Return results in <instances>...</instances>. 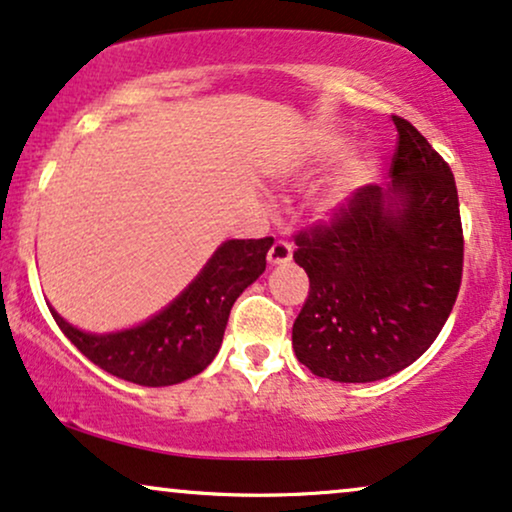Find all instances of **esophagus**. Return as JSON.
Segmentation results:
<instances>
[{
  "label": "esophagus",
  "mask_w": 512,
  "mask_h": 512,
  "mask_svg": "<svg viewBox=\"0 0 512 512\" xmlns=\"http://www.w3.org/2000/svg\"><path fill=\"white\" fill-rule=\"evenodd\" d=\"M267 260L269 264H288L293 260V245L288 241H274L267 252Z\"/></svg>",
  "instance_id": "1"
}]
</instances>
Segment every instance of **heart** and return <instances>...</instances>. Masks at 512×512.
I'll return each instance as SVG.
<instances>
[{"label": "heart", "mask_w": 512, "mask_h": 512, "mask_svg": "<svg viewBox=\"0 0 512 512\" xmlns=\"http://www.w3.org/2000/svg\"><path fill=\"white\" fill-rule=\"evenodd\" d=\"M345 151H347V144L342 139L338 137L326 139L321 141L312 153H309V165H316V167L331 165L335 160H340L342 155H345ZM373 170H375V163L373 158H368V155H357V158L347 160V163L342 165V170L338 172V179L333 181V189L328 193V205L342 203V200L357 189V186H361L364 181L373 177Z\"/></svg>", "instance_id": "heart-1"}]
</instances>
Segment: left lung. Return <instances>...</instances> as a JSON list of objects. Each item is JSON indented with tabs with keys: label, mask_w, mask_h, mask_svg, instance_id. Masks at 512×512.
<instances>
[{
	"label": "left lung",
	"mask_w": 512,
	"mask_h": 512,
	"mask_svg": "<svg viewBox=\"0 0 512 512\" xmlns=\"http://www.w3.org/2000/svg\"><path fill=\"white\" fill-rule=\"evenodd\" d=\"M392 122L390 184L361 186L331 222L295 236L293 260L309 276L293 323L295 357L335 383H373L411 366L461 288L454 172L409 120Z\"/></svg>",
	"instance_id": "8db88e82"
}]
</instances>
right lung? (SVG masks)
<instances>
[{"instance_id":"1","label":"right lung","mask_w":512,"mask_h":512,"mask_svg":"<svg viewBox=\"0 0 512 512\" xmlns=\"http://www.w3.org/2000/svg\"><path fill=\"white\" fill-rule=\"evenodd\" d=\"M271 243V236L222 243L177 300L129 331L94 335L77 331L54 309L51 316L84 357L106 373L144 387L184 383L215 359L231 307L267 269Z\"/></svg>"}]
</instances>
